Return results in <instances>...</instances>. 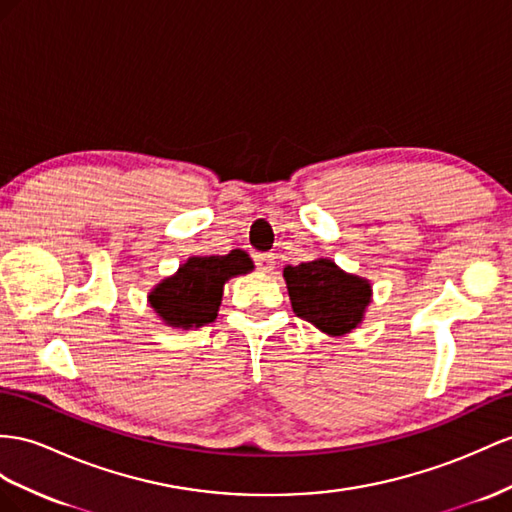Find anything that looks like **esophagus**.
I'll return each mask as SVG.
<instances>
[{
    "label": "esophagus",
    "instance_id": "34e87169",
    "mask_svg": "<svg viewBox=\"0 0 512 512\" xmlns=\"http://www.w3.org/2000/svg\"><path fill=\"white\" fill-rule=\"evenodd\" d=\"M253 259H255V264H257L259 270L270 272L274 268V253H255Z\"/></svg>",
    "mask_w": 512,
    "mask_h": 512
}]
</instances>
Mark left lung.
<instances>
[{
	"label": "left lung",
	"instance_id": "left-lung-1",
	"mask_svg": "<svg viewBox=\"0 0 512 512\" xmlns=\"http://www.w3.org/2000/svg\"><path fill=\"white\" fill-rule=\"evenodd\" d=\"M283 277L296 316L329 335L355 329L370 305V283L339 270L331 259L285 266Z\"/></svg>",
	"mask_w": 512,
	"mask_h": 512
}]
</instances>
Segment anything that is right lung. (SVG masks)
Returning <instances> with one entry per match:
<instances>
[{
	"instance_id": "1",
	"label": "right lung",
	"mask_w": 512,
	"mask_h": 512,
	"mask_svg": "<svg viewBox=\"0 0 512 512\" xmlns=\"http://www.w3.org/2000/svg\"><path fill=\"white\" fill-rule=\"evenodd\" d=\"M251 268L253 261L244 251L190 257L175 277L164 279L151 292V307L170 326L201 329L214 322L225 281L235 274H246Z\"/></svg>"
}]
</instances>
